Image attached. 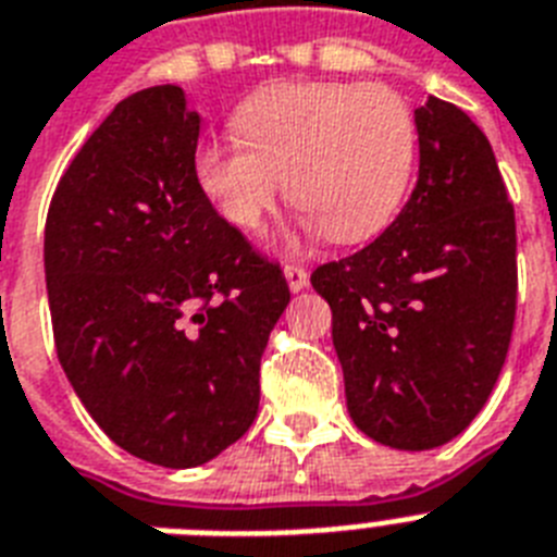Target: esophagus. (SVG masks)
Returning <instances> with one entry per match:
<instances>
[{
  "instance_id": "obj_1",
  "label": "esophagus",
  "mask_w": 557,
  "mask_h": 557,
  "mask_svg": "<svg viewBox=\"0 0 557 557\" xmlns=\"http://www.w3.org/2000/svg\"><path fill=\"white\" fill-rule=\"evenodd\" d=\"M286 280H288V288H292V292H302V288L308 286V271L302 269V265L288 263L286 265Z\"/></svg>"
}]
</instances>
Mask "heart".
Returning a JSON list of instances; mask_svg holds the SVG:
<instances>
[{
  "mask_svg": "<svg viewBox=\"0 0 557 557\" xmlns=\"http://www.w3.org/2000/svg\"><path fill=\"white\" fill-rule=\"evenodd\" d=\"M243 138L195 149V181L232 226L255 232L286 191L329 240L391 223L410 186L416 121L385 84L283 82L246 98Z\"/></svg>",
  "mask_w": 557,
  "mask_h": 557,
  "instance_id": "heart-1",
  "label": "heart"
}]
</instances>
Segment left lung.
Returning a JSON list of instances; mask_svg holds the SVG:
<instances>
[{
  "label": "left lung",
  "instance_id": "1",
  "mask_svg": "<svg viewBox=\"0 0 557 557\" xmlns=\"http://www.w3.org/2000/svg\"><path fill=\"white\" fill-rule=\"evenodd\" d=\"M419 177L396 221L311 286L331 306L348 413L396 450L459 436L493 394L516 322V212L487 135L450 101L413 112Z\"/></svg>",
  "mask_w": 557,
  "mask_h": 557
}]
</instances>
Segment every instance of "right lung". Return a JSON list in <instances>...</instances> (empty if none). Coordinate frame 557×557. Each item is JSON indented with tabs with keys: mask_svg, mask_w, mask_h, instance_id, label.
I'll use <instances>...</instances> for the list:
<instances>
[{
	"mask_svg": "<svg viewBox=\"0 0 557 557\" xmlns=\"http://www.w3.org/2000/svg\"><path fill=\"white\" fill-rule=\"evenodd\" d=\"M198 135L181 87L133 92L70 161L45 223L70 385L115 445L161 467L203 465L251 428L292 300L195 181Z\"/></svg>",
	"mask_w": 557,
	"mask_h": 557,
	"instance_id": "add662e5",
	"label": "right lung"
}]
</instances>
